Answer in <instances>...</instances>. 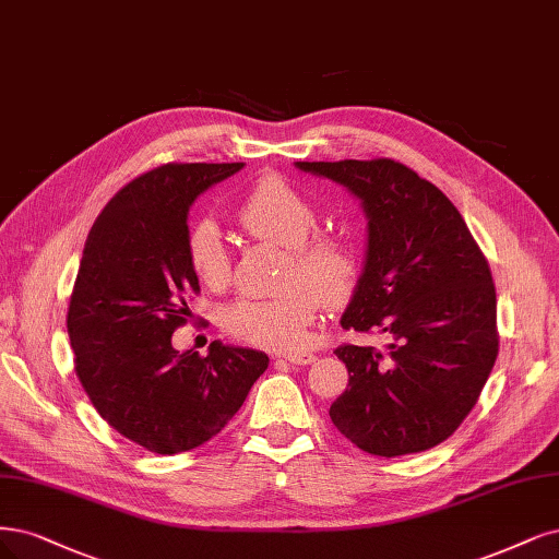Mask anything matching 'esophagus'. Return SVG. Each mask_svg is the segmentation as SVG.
Instances as JSON below:
<instances>
[{"mask_svg": "<svg viewBox=\"0 0 559 559\" xmlns=\"http://www.w3.org/2000/svg\"><path fill=\"white\" fill-rule=\"evenodd\" d=\"M284 360H288L292 365H312L317 360L314 354H284Z\"/></svg>", "mask_w": 559, "mask_h": 559, "instance_id": "esophagus-1", "label": "esophagus"}]
</instances>
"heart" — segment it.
Instances as JSON below:
<instances>
[{
	"mask_svg": "<svg viewBox=\"0 0 559 559\" xmlns=\"http://www.w3.org/2000/svg\"><path fill=\"white\" fill-rule=\"evenodd\" d=\"M236 219L249 236L275 242L292 252L284 294L230 300L219 317L226 335L288 352L302 346L321 305L337 307L354 294L358 282L356 249L333 236H317L321 217L302 191L282 178H263L247 189ZM187 261L207 288H222L230 277V257L217 222L201 219L189 228Z\"/></svg>",
	"mask_w": 559,
	"mask_h": 559,
	"instance_id": "b5f03b06",
	"label": "heart"
}]
</instances>
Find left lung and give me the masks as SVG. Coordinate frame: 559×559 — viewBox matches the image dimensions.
<instances>
[{
	"instance_id": "8db88e82",
	"label": "left lung",
	"mask_w": 559,
	"mask_h": 559,
	"mask_svg": "<svg viewBox=\"0 0 559 559\" xmlns=\"http://www.w3.org/2000/svg\"><path fill=\"white\" fill-rule=\"evenodd\" d=\"M342 185L368 219L362 273L342 329L386 333V352L344 344L335 354L349 389L335 428L381 457L428 451L472 412L497 358V298L457 207L393 159L296 162Z\"/></svg>"
}]
</instances>
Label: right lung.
I'll return each instance as SVG.
<instances>
[{
  "label": "right lung",
  "instance_id": "add662e5",
  "mask_svg": "<svg viewBox=\"0 0 559 559\" xmlns=\"http://www.w3.org/2000/svg\"><path fill=\"white\" fill-rule=\"evenodd\" d=\"M245 164H164L131 180L96 217L69 302L75 374L102 418L173 455L213 439L265 372L267 356L215 340L176 352L199 280L187 261L189 207Z\"/></svg>",
  "mask_w": 559,
  "mask_h": 559
}]
</instances>
